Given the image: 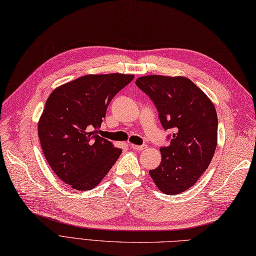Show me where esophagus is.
<instances>
[{
    "instance_id": "obj_1",
    "label": "esophagus",
    "mask_w": 256,
    "mask_h": 256,
    "mask_svg": "<svg viewBox=\"0 0 256 256\" xmlns=\"http://www.w3.org/2000/svg\"><path fill=\"white\" fill-rule=\"evenodd\" d=\"M130 147L136 150H143L146 148V145H136V144H130Z\"/></svg>"
}]
</instances>
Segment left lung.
I'll return each mask as SVG.
<instances>
[{
  "label": "left lung",
  "instance_id": "left-lung-1",
  "mask_svg": "<svg viewBox=\"0 0 256 256\" xmlns=\"http://www.w3.org/2000/svg\"><path fill=\"white\" fill-rule=\"evenodd\" d=\"M156 106L161 125L172 129L171 142L161 147V162L150 175L164 194L190 189L206 171L218 141L216 108L188 78L150 74L136 80Z\"/></svg>",
  "mask_w": 256,
  "mask_h": 256
}]
</instances>
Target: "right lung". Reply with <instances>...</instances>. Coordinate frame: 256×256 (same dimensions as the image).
Here are the masks:
<instances>
[{
	"mask_svg": "<svg viewBox=\"0 0 256 256\" xmlns=\"http://www.w3.org/2000/svg\"><path fill=\"white\" fill-rule=\"evenodd\" d=\"M134 74H88L54 90L38 122V136L52 171L72 189L102 182L122 150L97 136L112 98Z\"/></svg>",
	"mask_w": 256,
	"mask_h": 256,
	"instance_id": "1",
	"label": "right lung"
}]
</instances>
